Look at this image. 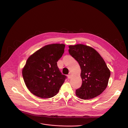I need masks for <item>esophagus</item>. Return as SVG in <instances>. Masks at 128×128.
<instances>
[{
    "instance_id": "esophagus-1",
    "label": "esophagus",
    "mask_w": 128,
    "mask_h": 128,
    "mask_svg": "<svg viewBox=\"0 0 128 128\" xmlns=\"http://www.w3.org/2000/svg\"><path fill=\"white\" fill-rule=\"evenodd\" d=\"M68 79H70L71 78V77H72V74L70 72L69 75H68Z\"/></svg>"
}]
</instances>
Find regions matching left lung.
<instances>
[{
	"instance_id": "8db88e82",
	"label": "left lung",
	"mask_w": 128,
	"mask_h": 128,
	"mask_svg": "<svg viewBox=\"0 0 128 128\" xmlns=\"http://www.w3.org/2000/svg\"><path fill=\"white\" fill-rule=\"evenodd\" d=\"M69 53L78 62L82 85L76 90L77 97L83 100L94 98L108 85L110 72L100 54L91 46L82 44L70 45Z\"/></svg>"
}]
</instances>
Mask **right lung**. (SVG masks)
Returning <instances> with one entry per match:
<instances>
[{
  "label": "right lung",
  "mask_w": 128,
  "mask_h": 128,
  "mask_svg": "<svg viewBox=\"0 0 128 128\" xmlns=\"http://www.w3.org/2000/svg\"><path fill=\"white\" fill-rule=\"evenodd\" d=\"M64 44L46 45L27 60L22 70L24 82L30 91L39 98H48L57 94L66 78L57 66L64 52Z\"/></svg>",
  "instance_id": "1"
}]
</instances>
